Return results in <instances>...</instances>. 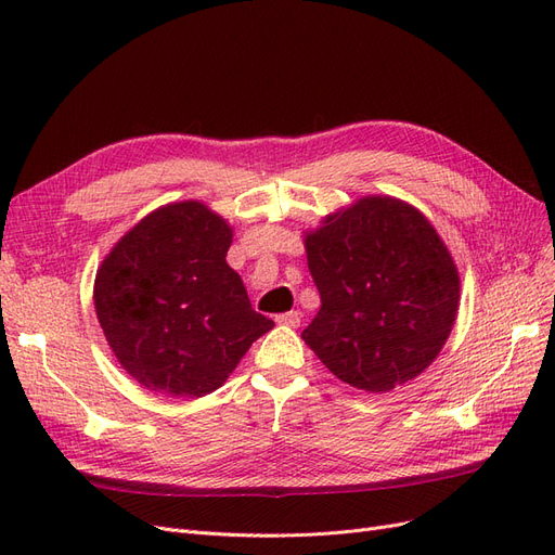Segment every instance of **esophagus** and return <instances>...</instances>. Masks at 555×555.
Listing matches in <instances>:
<instances>
[{
    "instance_id": "34e87169",
    "label": "esophagus",
    "mask_w": 555,
    "mask_h": 555,
    "mask_svg": "<svg viewBox=\"0 0 555 555\" xmlns=\"http://www.w3.org/2000/svg\"><path fill=\"white\" fill-rule=\"evenodd\" d=\"M275 322L282 326H298L300 324V312L298 310H289V312H282L275 317Z\"/></svg>"
}]
</instances>
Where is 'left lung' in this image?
Wrapping results in <instances>:
<instances>
[{"label":"left lung","instance_id":"left-lung-1","mask_svg":"<svg viewBox=\"0 0 555 555\" xmlns=\"http://www.w3.org/2000/svg\"><path fill=\"white\" fill-rule=\"evenodd\" d=\"M322 308L304 340L328 371L384 393L440 354L459 310V271L412 206L365 196L306 238Z\"/></svg>","mask_w":555,"mask_h":555}]
</instances>
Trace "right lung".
Masks as SVG:
<instances>
[{"mask_svg": "<svg viewBox=\"0 0 555 555\" xmlns=\"http://www.w3.org/2000/svg\"><path fill=\"white\" fill-rule=\"evenodd\" d=\"M229 224L198 201L155 210L104 259L94 308L125 371L155 393L201 398L273 328L227 263Z\"/></svg>", "mask_w": 555, "mask_h": 555, "instance_id": "obj_1", "label": "right lung"}]
</instances>
